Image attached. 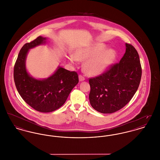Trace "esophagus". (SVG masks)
Listing matches in <instances>:
<instances>
[{
  "label": "esophagus",
  "instance_id": "1",
  "mask_svg": "<svg viewBox=\"0 0 160 160\" xmlns=\"http://www.w3.org/2000/svg\"><path fill=\"white\" fill-rule=\"evenodd\" d=\"M79 81H84L85 80V78L82 76V75H79Z\"/></svg>",
  "mask_w": 160,
  "mask_h": 160
}]
</instances>
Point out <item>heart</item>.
I'll return each instance as SVG.
<instances>
[{"mask_svg":"<svg viewBox=\"0 0 160 160\" xmlns=\"http://www.w3.org/2000/svg\"><path fill=\"white\" fill-rule=\"evenodd\" d=\"M105 49V45L101 43L81 49L76 52L75 56H70L69 60L72 63L87 60L84 65L85 72L90 75H98L106 70L116 56L114 50Z\"/></svg>","mask_w":160,"mask_h":160,"instance_id":"b5f03b06","label":"heart"}]
</instances>
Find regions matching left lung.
<instances>
[{
    "instance_id": "1",
    "label": "left lung",
    "mask_w": 160,
    "mask_h": 160,
    "mask_svg": "<svg viewBox=\"0 0 160 160\" xmlns=\"http://www.w3.org/2000/svg\"><path fill=\"white\" fill-rule=\"evenodd\" d=\"M118 63L111 65L102 74L89 79V101L102 114H111L128 104L136 92L141 79L139 54L131 44Z\"/></svg>"
}]
</instances>
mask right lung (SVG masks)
<instances>
[{
    "instance_id": "right-lung-1",
    "label": "right lung",
    "mask_w": 160,
    "mask_h": 160,
    "mask_svg": "<svg viewBox=\"0 0 160 160\" xmlns=\"http://www.w3.org/2000/svg\"><path fill=\"white\" fill-rule=\"evenodd\" d=\"M41 36L25 44L21 49L14 67V81L17 90L24 102L35 110L50 112L60 108L79 82L78 74L58 67L52 76L43 80L31 77L26 68V58L29 49L45 43Z\"/></svg>"
}]
</instances>
